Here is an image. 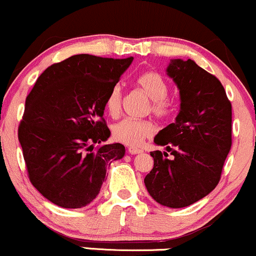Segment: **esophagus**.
Here are the masks:
<instances>
[{
  "label": "esophagus",
  "mask_w": 256,
  "mask_h": 256,
  "mask_svg": "<svg viewBox=\"0 0 256 256\" xmlns=\"http://www.w3.org/2000/svg\"><path fill=\"white\" fill-rule=\"evenodd\" d=\"M128 152L132 155H136V154H139V152H142L140 149H138V148H134V146H129L128 148Z\"/></svg>",
  "instance_id": "34e87169"
}]
</instances>
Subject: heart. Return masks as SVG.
<instances>
[{"instance_id":"1","label":"heart","mask_w":256,"mask_h":256,"mask_svg":"<svg viewBox=\"0 0 256 256\" xmlns=\"http://www.w3.org/2000/svg\"><path fill=\"white\" fill-rule=\"evenodd\" d=\"M136 84L150 98L148 110L160 120L168 118L175 112V102L168 97V84L162 74L156 71H146L138 75ZM123 92L120 85H113L104 100V108L110 117L120 116L122 110ZM155 126L150 120H126L116 123L112 128V136L116 142L129 146H142L144 140L154 134Z\"/></svg>"}]
</instances>
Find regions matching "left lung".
<instances>
[{
	"label": "left lung",
	"mask_w": 256,
	"mask_h": 256,
	"mask_svg": "<svg viewBox=\"0 0 256 256\" xmlns=\"http://www.w3.org/2000/svg\"><path fill=\"white\" fill-rule=\"evenodd\" d=\"M168 75L180 90L175 123L159 132L150 152L154 168L144 178L150 196L170 208L187 207L218 185L232 146V104L220 81L194 60H171Z\"/></svg>",
	"instance_id": "1"
}]
</instances>
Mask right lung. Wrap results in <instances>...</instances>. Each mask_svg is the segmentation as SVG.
<instances>
[{
  "label": "right lung",
  "mask_w": 256,
  "mask_h": 256,
  "mask_svg": "<svg viewBox=\"0 0 256 256\" xmlns=\"http://www.w3.org/2000/svg\"><path fill=\"white\" fill-rule=\"evenodd\" d=\"M133 58L78 54L50 65L26 98L18 140L32 185L62 208L91 204L124 146L106 144L104 100ZM96 150L93 152L94 144Z\"/></svg>",
  "instance_id": "add662e5"
}]
</instances>
